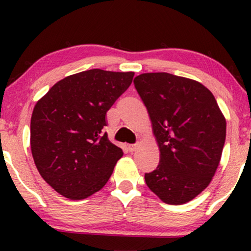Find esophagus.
<instances>
[{"label": "esophagus", "instance_id": "obj_1", "mask_svg": "<svg viewBox=\"0 0 251 251\" xmlns=\"http://www.w3.org/2000/svg\"><path fill=\"white\" fill-rule=\"evenodd\" d=\"M137 149V145L136 144H130V145H128V151L129 152H133Z\"/></svg>", "mask_w": 251, "mask_h": 251}]
</instances>
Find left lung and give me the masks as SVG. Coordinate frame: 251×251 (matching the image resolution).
Returning <instances> with one entry per match:
<instances>
[{
  "instance_id": "8db88e82",
  "label": "left lung",
  "mask_w": 251,
  "mask_h": 251,
  "mask_svg": "<svg viewBox=\"0 0 251 251\" xmlns=\"http://www.w3.org/2000/svg\"><path fill=\"white\" fill-rule=\"evenodd\" d=\"M149 111L160 147V163L145 174L161 200L183 204L211 181L221 161L226 121L203 84L169 73H144L133 80Z\"/></svg>"
}]
</instances>
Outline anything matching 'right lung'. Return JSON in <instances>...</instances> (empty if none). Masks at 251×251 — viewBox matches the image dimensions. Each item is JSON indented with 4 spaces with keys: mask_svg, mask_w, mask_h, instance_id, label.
Returning <instances> with one entry per match:
<instances>
[{
    "mask_svg": "<svg viewBox=\"0 0 251 251\" xmlns=\"http://www.w3.org/2000/svg\"><path fill=\"white\" fill-rule=\"evenodd\" d=\"M133 72L89 70L57 82L36 102L30 149L44 180L82 200L105 186L123 155L109 142L106 113L131 84Z\"/></svg>",
    "mask_w": 251,
    "mask_h": 251,
    "instance_id": "1",
    "label": "right lung"
}]
</instances>
